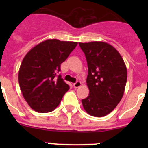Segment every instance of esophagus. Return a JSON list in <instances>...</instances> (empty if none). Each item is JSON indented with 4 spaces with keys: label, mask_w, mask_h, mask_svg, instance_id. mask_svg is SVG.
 I'll return each mask as SVG.
<instances>
[{
    "label": "esophagus",
    "mask_w": 148,
    "mask_h": 148,
    "mask_svg": "<svg viewBox=\"0 0 148 148\" xmlns=\"http://www.w3.org/2000/svg\"><path fill=\"white\" fill-rule=\"evenodd\" d=\"M81 86H82V82H76L75 83L73 84V87H75V88H78Z\"/></svg>",
    "instance_id": "obj_1"
}]
</instances>
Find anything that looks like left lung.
Listing matches in <instances>:
<instances>
[{
	"label": "left lung",
	"instance_id": "8db88e82",
	"mask_svg": "<svg viewBox=\"0 0 148 148\" xmlns=\"http://www.w3.org/2000/svg\"><path fill=\"white\" fill-rule=\"evenodd\" d=\"M86 56L88 66L87 85L90 92L82 99L89 115L103 117L111 113L125 92L127 72L117 49L104 41L78 43Z\"/></svg>",
	"mask_w": 148,
	"mask_h": 148
}]
</instances>
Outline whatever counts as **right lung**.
Masks as SVG:
<instances>
[{
    "instance_id": "1",
    "label": "right lung",
    "mask_w": 148,
    "mask_h": 148,
    "mask_svg": "<svg viewBox=\"0 0 148 148\" xmlns=\"http://www.w3.org/2000/svg\"><path fill=\"white\" fill-rule=\"evenodd\" d=\"M78 43L47 39L27 53L18 72V82L23 98L38 113L54 110L70 89L61 75L56 78L61 64Z\"/></svg>"
}]
</instances>
